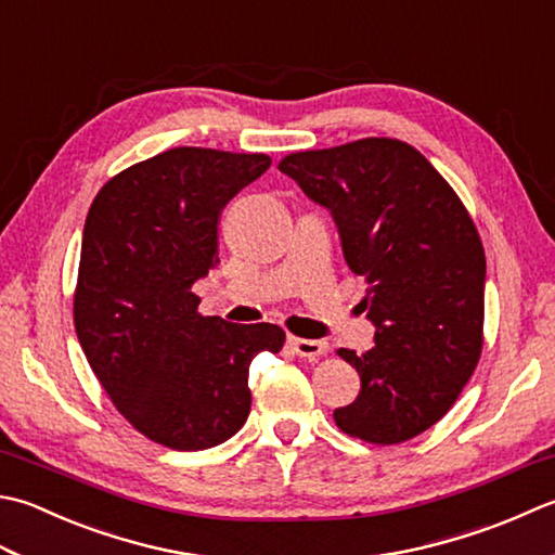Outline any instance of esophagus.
<instances>
[{
	"label": "esophagus",
	"mask_w": 555,
	"mask_h": 555,
	"mask_svg": "<svg viewBox=\"0 0 555 555\" xmlns=\"http://www.w3.org/2000/svg\"><path fill=\"white\" fill-rule=\"evenodd\" d=\"M288 346L298 356L308 358V361H318L320 356L330 351L327 341H314V339H300V336H288Z\"/></svg>",
	"instance_id": "34e87169"
}]
</instances>
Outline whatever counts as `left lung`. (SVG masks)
I'll return each mask as SVG.
<instances>
[{
    "label": "left lung",
    "instance_id": "obj_1",
    "mask_svg": "<svg viewBox=\"0 0 555 555\" xmlns=\"http://www.w3.org/2000/svg\"><path fill=\"white\" fill-rule=\"evenodd\" d=\"M279 170L327 206L346 264L365 279V353L339 349L361 395L334 411L346 436L399 444L448 414L483 349L486 255L469 211L406 141L367 137L298 151Z\"/></svg>",
    "mask_w": 555,
    "mask_h": 555
}]
</instances>
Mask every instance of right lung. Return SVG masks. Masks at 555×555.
Wrapping results in <instances>:
<instances>
[{
    "label": "right lung",
    "mask_w": 555,
    "mask_h": 555,
    "mask_svg": "<svg viewBox=\"0 0 555 555\" xmlns=\"http://www.w3.org/2000/svg\"><path fill=\"white\" fill-rule=\"evenodd\" d=\"M269 166L267 154L168 149L107 180L86 216L76 336L119 414L170 450L233 438L253 404L249 363L286 341L276 324L204 318L192 293L219 262L223 206Z\"/></svg>",
    "instance_id": "1"
}]
</instances>
